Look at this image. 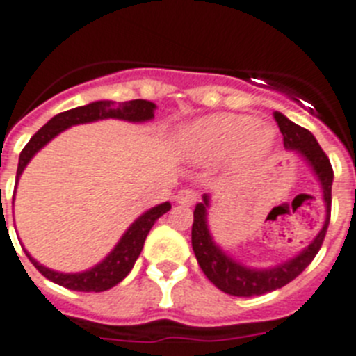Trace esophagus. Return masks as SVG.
Returning <instances> with one entry per match:
<instances>
[{
  "label": "esophagus",
  "mask_w": 356,
  "mask_h": 356,
  "mask_svg": "<svg viewBox=\"0 0 356 356\" xmlns=\"http://www.w3.org/2000/svg\"><path fill=\"white\" fill-rule=\"evenodd\" d=\"M176 203H180V205H193L194 202H196V193L191 189H181L180 193L176 194Z\"/></svg>",
  "instance_id": "34e87169"
}]
</instances>
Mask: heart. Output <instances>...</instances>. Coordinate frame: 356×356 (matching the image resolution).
Returning <instances> with one entry per match:
<instances>
[{
  "instance_id": "heart-1",
  "label": "heart",
  "mask_w": 356,
  "mask_h": 356,
  "mask_svg": "<svg viewBox=\"0 0 356 356\" xmlns=\"http://www.w3.org/2000/svg\"><path fill=\"white\" fill-rule=\"evenodd\" d=\"M275 144V131L248 115L220 113L205 117L185 131L184 149L194 162L209 163L229 156L236 165L259 162Z\"/></svg>"
}]
</instances>
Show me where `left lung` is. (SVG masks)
I'll use <instances>...</instances> for the list:
<instances>
[{"label":"left lung","instance_id":"8db88e82","mask_svg":"<svg viewBox=\"0 0 356 356\" xmlns=\"http://www.w3.org/2000/svg\"><path fill=\"white\" fill-rule=\"evenodd\" d=\"M273 118L277 122L279 129L282 133V144L286 149H296L314 167L318 181L323 185L324 202H326V223L323 230L318 232L317 238L308 245L306 250H302L297 257L268 270H252L247 266L239 265L234 259H230L225 252L216 247L212 241L211 234L207 229V205L209 198L203 196V203H198L194 209V221H193V250L194 256L198 259L200 268L207 275L209 281L214 286L220 288L221 291L236 297H254L263 296L272 290L282 288L290 281L305 272L306 266L314 261L317 252L323 247V241L326 238L327 225H330L331 214V184H333V169H331L330 158L323 151V147L317 144L315 136L297 126L291 120H288L284 115L273 113Z\"/></svg>","mask_w":356,"mask_h":356}]
</instances>
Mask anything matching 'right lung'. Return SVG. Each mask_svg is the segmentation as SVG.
<instances>
[{"label":"right lung","mask_w":356,"mask_h":356,"mask_svg":"<svg viewBox=\"0 0 356 356\" xmlns=\"http://www.w3.org/2000/svg\"><path fill=\"white\" fill-rule=\"evenodd\" d=\"M154 108L156 106L149 100H127V102H111V100H99V102H91L88 106H79V108L68 109L63 113L56 115V117L48 120L44 126L39 129L35 135L29 140V144L23 147L19 154V163H17V175L19 178L26 163L30 162V158L38 153L39 149L44 144L59 135L60 131H65L66 127L75 126V124L93 122V120H100V118H122V120H129V122H144V120H151L154 117ZM171 209V203H162L158 207L151 209L145 214H142L135 223L127 229L122 239L118 241L115 250L106 257L100 265L95 268L88 270L83 273H59L54 270L44 268L39 265L38 261H32V265L39 270L47 279L51 282L60 284V286L68 288V290L77 291H104L113 288L115 284L122 281L127 273L131 272L135 261L140 256L142 248H144V241L147 238L149 230L154 225V221L160 216L165 214Z\"/></svg>","instance_id":"1"}]
</instances>
